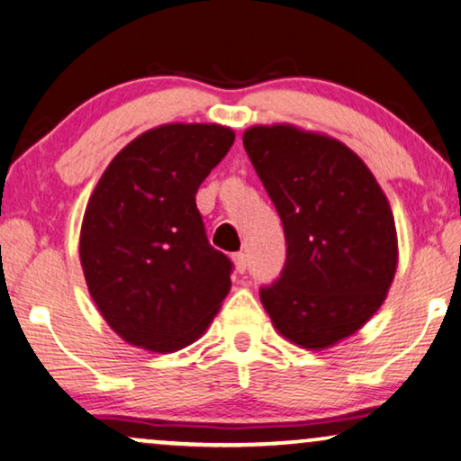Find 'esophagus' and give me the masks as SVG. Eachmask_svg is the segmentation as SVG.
Wrapping results in <instances>:
<instances>
[{
  "label": "esophagus",
  "mask_w": 461,
  "mask_h": 461,
  "mask_svg": "<svg viewBox=\"0 0 461 461\" xmlns=\"http://www.w3.org/2000/svg\"><path fill=\"white\" fill-rule=\"evenodd\" d=\"M231 261L238 274H244V271L249 269V258H246L244 252H236V255H231Z\"/></svg>",
  "instance_id": "esophagus-1"
}]
</instances>
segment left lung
<instances>
[{"label": "left lung", "mask_w": 461, "mask_h": 461, "mask_svg": "<svg viewBox=\"0 0 461 461\" xmlns=\"http://www.w3.org/2000/svg\"><path fill=\"white\" fill-rule=\"evenodd\" d=\"M242 141L288 246L261 303L284 339L323 351L384 303L399 261L391 204L367 165L330 135L277 122L246 129Z\"/></svg>", "instance_id": "obj_1"}]
</instances>
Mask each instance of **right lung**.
<instances>
[{
  "label": "right lung",
  "mask_w": 461,
  "mask_h": 461,
  "mask_svg": "<svg viewBox=\"0 0 461 461\" xmlns=\"http://www.w3.org/2000/svg\"><path fill=\"white\" fill-rule=\"evenodd\" d=\"M236 140L215 122L141 133L102 173L83 215L79 257L104 320L154 353L198 340L231 288V261L206 240L196 192Z\"/></svg>",
  "instance_id": "1"
}]
</instances>
